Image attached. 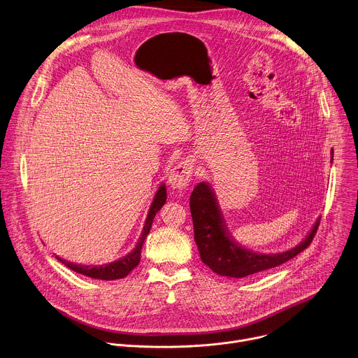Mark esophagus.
Listing matches in <instances>:
<instances>
[{
	"instance_id": "1",
	"label": "esophagus",
	"mask_w": 358,
	"mask_h": 358,
	"mask_svg": "<svg viewBox=\"0 0 358 358\" xmlns=\"http://www.w3.org/2000/svg\"><path fill=\"white\" fill-rule=\"evenodd\" d=\"M194 174L192 160H182L177 163L169 173V184L174 189H184L189 185Z\"/></svg>"
}]
</instances>
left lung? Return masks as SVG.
Wrapping results in <instances>:
<instances>
[{"label":"left lung","instance_id":"1","mask_svg":"<svg viewBox=\"0 0 358 358\" xmlns=\"http://www.w3.org/2000/svg\"><path fill=\"white\" fill-rule=\"evenodd\" d=\"M189 209L194 223V239L201 260L213 273L231 278L257 274L294 259L312 243L320 223L319 217L305 241L296 248L277 255H264L256 253L234 242L208 182H199L194 188L189 198Z\"/></svg>","mask_w":358,"mask_h":358}]
</instances>
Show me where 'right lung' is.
<instances>
[{"label":"right lung","instance_id":"add662e5","mask_svg":"<svg viewBox=\"0 0 358 358\" xmlns=\"http://www.w3.org/2000/svg\"><path fill=\"white\" fill-rule=\"evenodd\" d=\"M166 199H167L166 187H164V184H162L159 187L156 195H155L153 202H152L150 210L148 213V217H146V222H145V226H143V231H142V234L139 237V242H138L136 248L129 255H127L125 257L119 259V260H116L113 263H109V264H102V266H81V264H74V263L66 262V260H63V259H60L57 256H56V259L60 263H63L66 267H69L70 270H73V271H76L78 274L87 275L90 278L110 281V280H119V278L127 277L139 264V262H141V252H142V246L145 243L146 236L150 231V227H152V223H153V219H155L156 213L166 203Z\"/></svg>","mask_w":358,"mask_h":358}]
</instances>
